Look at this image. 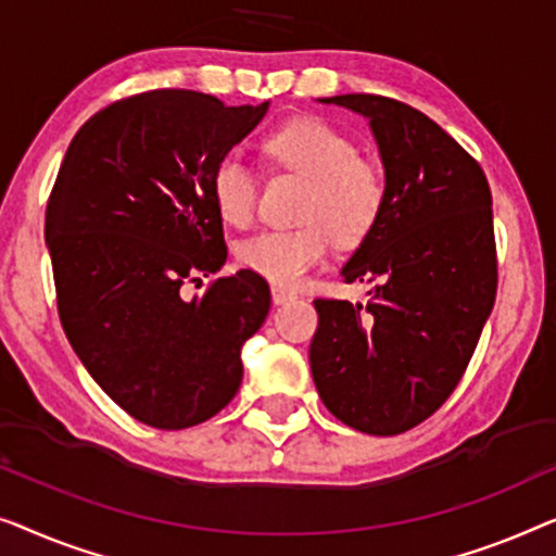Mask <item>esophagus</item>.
Listing matches in <instances>:
<instances>
[{
	"mask_svg": "<svg viewBox=\"0 0 556 556\" xmlns=\"http://www.w3.org/2000/svg\"><path fill=\"white\" fill-rule=\"evenodd\" d=\"M294 296H296V292H292V289L279 287V285L271 287V300H275V304H285L289 300H294Z\"/></svg>",
	"mask_w": 556,
	"mask_h": 556,
	"instance_id": "obj_1",
	"label": "esophagus"
}]
</instances>
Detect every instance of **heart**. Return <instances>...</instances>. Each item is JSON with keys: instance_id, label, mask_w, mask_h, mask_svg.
Here are the masks:
<instances>
[{"instance_id": "1", "label": "heart", "mask_w": 556, "mask_h": 556, "mask_svg": "<svg viewBox=\"0 0 556 556\" xmlns=\"http://www.w3.org/2000/svg\"><path fill=\"white\" fill-rule=\"evenodd\" d=\"M264 151L275 163L309 178L296 229H267L237 247V260L271 285L296 287L330 254L338 237L353 244L378 224L388 199V178L378 163L357 155L348 132L323 118H302L267 138ZM260 178L237 153H226L211 174V199L218 216L244 229L256 214Z\"/></svg>"}]
</instances>
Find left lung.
Listing matches in <instances>:
<instances>
[{"instance_id":"1","label":"left lung","mask_w":556,"mask_h":556,"mask_svg":"<svg viewBox=\"0 0 556 556\" xmlns=\"http://www.w3.org/2000/svg\"><path fill=\"white\" fill-rule=\"evenodd\" d=\"M370 121L388 178L378 224L342 267L370 302L315 300L309 367L327 410L370 435L431 418L464 378L494 309L491 189L441 125L382 96H334Z\"/></svg>"}]
</instances>
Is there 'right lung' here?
Returning a JSON list of instances; mask_svg holds the SVG:
<instances>
[{
    "label": "right lung",
    "mask_w": 556,
    "mask_h": 556,
    "mask_svg": "<svg viewBox=\"0 0 556 556\" xmlns=\"http://www.w3.org/2000/svg\"><path fill=\"white\" fill-rule=\"evenodd\" d=\"M193 90L115 100L77 130L45 214L58 312L92 380L140 424L181 431L241 386V345L267 319L264 277L226 262L214 166L267 115Z\"/></svg>",
    "instance_id": "add662e5"
}]
</instances>
